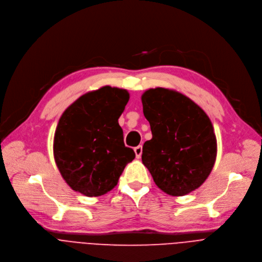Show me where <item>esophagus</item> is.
I'll use <instances>...</instances> for the list:
<instances>
[{"label": "esophagus", "mask_w": 262, "mask_h": 262, "mask_svg": "<svg viewBox=\"0 0 262 262\" xmlns=\"http://www.w3.org/2000/svg\"><path fill=\"white\" fill-rule=\"evenodd\" d=\"M134 151H135V156H136V158H137V159H139L140 157H141V154H142V146H141V145H138V146H136V147L134 148Z\"/></svg>", "instance_id": "1"}]
</instances>
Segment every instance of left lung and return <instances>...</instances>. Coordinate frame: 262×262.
I'll use <instances>...</instances> for the list:
<instances>
[{
  "label": "left lung",
  "mask_w": 262,
  "mask_h": 262,
  "mask_svg": "<svg viewBox=\"0 0 262 262\" xmlns=\"http://www.w3.org/2000/svg\"><path fill=\"white\" fill-rule=\"evenodd\" d=\"M152 137L142 147V163L155 184L171 196L198 189L217 157V138L205 112L184 94L155 88L141 95Z\"/></svg>",
  "instance_id": "1"
}]
</instances>
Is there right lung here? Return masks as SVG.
<instances>
[{
    "label": "right lung",
    "instance_id": "1",
    "mask_svg": "<svg viewBox=\"0 0 262 262\" xmlns=\"http://www.w3.org/2000/svg\"><path fill=\"white\" fill-rule=\"evenodd\" d=\"M129 98L125 89L104 85L80 96L61 116L54 158L72 190L88 197L106 194L135 158L119 125Z\"/></svg>",
    "mask_w": 262,
    "mask_h": 262
}]
</instances>
